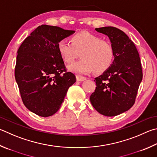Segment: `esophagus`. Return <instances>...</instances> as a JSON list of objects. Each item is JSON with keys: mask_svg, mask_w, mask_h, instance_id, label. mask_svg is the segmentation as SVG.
Returning a JSON list of instances; mask_svg holds the SVG:
<instances>
[{"mask_svg": "<svg viewBox=\"0 0 157 157\" xmlns=\"http://www.w3.org/2000/svg\"><path fill=\"white\" fill-rule=\"evenodd\" d=\"M76 79H77V81L82 82V81L86 80V78H85V77H82V76H79V75H76Z\"/></svg>", "mask_w": 157, "mask_h": 157, "instance_id": "34e87169", "label": "esophagus"}]
</instances>
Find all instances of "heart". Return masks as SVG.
I'll list each match as a JSON object with an SVG mask.
<instances>
[{"instance_id": "heart-1", "label": "heart", "mask_w": 157, "mask_h": 157, "mask_svg": "<svg viewBox=\"0 0 157 157\" xmlns=\"http://www.w3.org/2000/svg\"><path fill=\"white\" fill-rule=\"evenodd\" d=\"M59 56L65 62L70 63L81 53L80 60L68 67L74 73L88 74L95 70L103 73L108 69L114 60V49L110 42L86 31L76 33L71 42L62 40L58 43Z\"/></svg>"}]
</instances>
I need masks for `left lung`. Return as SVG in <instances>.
I'll use <instances>...</instances> for the list:
<instances>
[{"label":"left lung","mask_w":157,"mask_h":157,"mask_svg":"<svg viewBox=\"0 0 157 157\" xmlns=\"http://www.w3.org/2000/svg\"><path fill=\"white\" fill-rule=\"evenodd\" d=\"M95 30L109 38L114 49V60L108 69L95 78L96 88L90 101L101 115L116 116L135 104L143 78L140 58L135 44L124 31L113 27Z\"/></svg>","instance_id":"8db88e82"}]
</instances>
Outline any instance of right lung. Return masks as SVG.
Wrapping results in <instances>:
<instances>
[{"instance_id": "right-lung-1", "label": "right lung", "mask_w": 157, "mask_h": 157, "mask_svg": "<svg viewBox=\"0 0 157 157\" xmlns=\"http://www.w3.org/2000/svg\"><path fill=\"white\" fill-rule=\"evenodd\" d=\"M74 33L42 25L20 46L15 78L23 104L31 112L44 117L54 115L76 82L75 75L65 69L58 50L59 41Z\"/></svg>"}]
</instances>
